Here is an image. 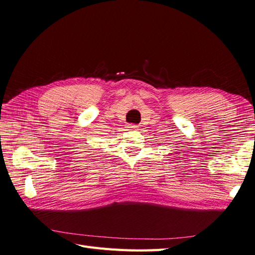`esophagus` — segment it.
<instances>
[{
  "mask_svg": "<svg viewBox=\"0 0 255 255\" xmlns=\"http://www.w3.org/2000/svg\"><path fill=\"white\" fill-rule=\"evenodd\" d=\"M127 128H129V129H138V126H137V125H128Z\"/></svg>",
  "mask_w": 255,
  "mask_h": 255,
  "instance_id": "1",
  "label": "esophagus"
}]
</instances>
